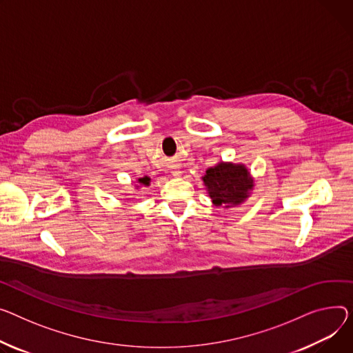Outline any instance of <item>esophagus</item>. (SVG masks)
<instances>
[{
  "label": "esophagus",
  "instance_id": "34e87169",
  "mask_svg": "<svg viewBox=\"0 0 353 353\" xmlns=\"http://www.w3.org/2000/svg\"><path fill=\"white\" fill-rule=\"evenodd\" d=\"M172 176H174V177H180V176H181V170H179V169L172 170Z\"/></svg>",
  "mask_w": 353,
  "mask_h": 353
}]
</instances>
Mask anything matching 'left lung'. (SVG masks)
Returning <instances> with one entry per match:
<instances>
[{
  "instance_id": "left-lung-1",
  "label": "left lung",
  "mask_w": 353,
  "mask_h": 353,
  "mask_svg": "<svg viewBox=\"0 0 353 353\" xmlns=\"http://www.w3.org/2000/svg\"><path fill=\"white\" fill-rule=\"evenodd\" d=\"M201 180L213 204L223 208L241 205L254 190V177L243 163L219 161Z\"/></svg>"
}]
</instances>
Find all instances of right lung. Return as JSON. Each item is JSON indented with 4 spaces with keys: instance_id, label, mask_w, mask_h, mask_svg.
I'll return each mask as SVG.
<instances>
[{
    "instance_id": "right-lung-1",
    "label": "right lung",
    "mask_w": 353,
    "mask_h": 353,
    "mask_svg": "<svg viewBox=\"0 0 353 353\" xmlns=\"http://www.w3.org/2000/svg\"><path fill=\"white\" fill-rule=\"evenodd\" d=\"M150 181H152V179L150 177H148V176H145V177H139L137 180H136V187L137 189H140V187H148V185H150Z\"/></svg>"
}]
</instances>
